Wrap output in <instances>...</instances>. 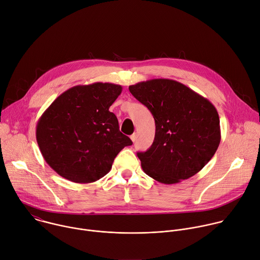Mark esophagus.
Returning <instances> with one entry per match:
<instances>
[{
    "label": "esophagus",
    "instance_id": "obj_1",
    "mask_svg": "<svg viewBox=\"0 0 260 260\" xmlns=\"http://www.w3.org/2000/svg\"><path fill=\"white\" fill-rule=\"evenodd\" d=\"M131 140H132L133 142H136V140H137V134H133V135L131 136Z\"/></svg>",
    "mask_w": 260,
    "mask_h": 260
}]
</instances>
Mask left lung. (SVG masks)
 <instances>
[{
    "mask_svg": "<svg viewBox=\"0 0 260 260\" xmlns=\"http://www.w3.org/2000/svg\"><path fill=\"white\" fill-rule=\"evenodd\" d=\"M155 120L153 144L138 152L145 174L175 184L199 173L220 144V121L214 105L172 79H151L128 87Z\"/></svg>",
    "mask_w": 260,
    "mask_h": 260,
    "instance_id": "1",
    "label": "left lung"
}]
</instances>
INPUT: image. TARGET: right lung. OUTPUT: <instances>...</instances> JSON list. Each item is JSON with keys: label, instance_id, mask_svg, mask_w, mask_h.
Returning a JSON list of instances; mask_svg holds the SVG:
<instances>
[{"label": "right lung", "instance_id": "add662e5", "mask_svg": "<svg viewBox=\"0 0 260 260\" xmlns=\"http://www.w3.org/2000/svg\"><path fill=\"white\" fill-rule=\"evenodd\" d=\"M121 91L122 86L113 83L77 85L45 110L36 139L45 161L59 176L92 183L107 175L116 155L133 144L109 111Z\"/></svg>", "mask_w": 260, "mask_h": 260}]
</instances>
